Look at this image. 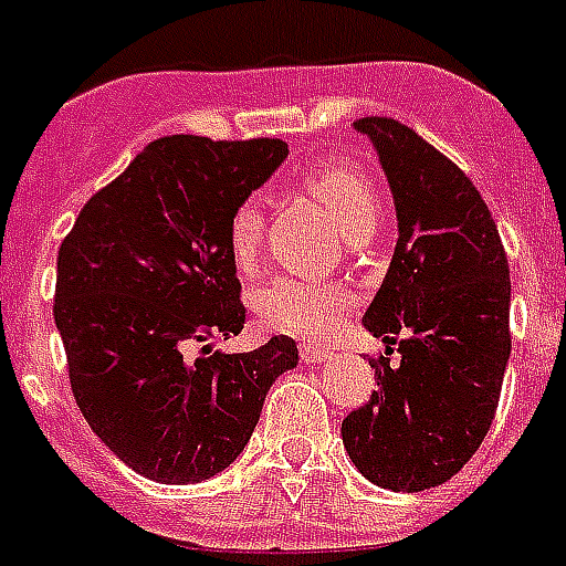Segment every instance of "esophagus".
Here are the masks:
<instances>
[{"instance_id": "esophagus-1", "label": "esophagus", "mask_w": 566, "mask_h": 566, "mask_svg": "<svg viewBox=\"0 0 566 566\" xmlns=\"http://www.w3.org/2000/svg\"><path fill=\"white\" fill-rule=\"evenodd\" d=\"M332 349L319 344H300V358L305 364H328L332 361Z\"/></svg>"}]
</instances>
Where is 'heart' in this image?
Returning <instances> with one entry per match:
<instances>
[{
	"instance_id": "b5f03b06",
	"label": "heart",
	"mask_w": 566,
	"mask_h": 566,
	"mask_svg": "<svg viewBox=\"0 0 566 566\" xmlns=\"http://www.w3.org/2000/svg\"><path fill=\"white\" fill-rule=\"evenodd\" d=\"M300 188L326 208L349 238L373 234L378 222V190L370 176L353 164L323 161L300 179ZM229 255L240 273L255 270L264 243V208L258 196H247L231 211L226 226ZM349 308V293L340 284H317L279 275L258 287L255 311L270 332L300 337H326Z\"/></svg>"
}]
</instances>
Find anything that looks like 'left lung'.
Listing matches in <instances>:
<instances>
[{
	"label": "left lung",
	"mask_w": 566,
	"mask_h": 566,
	"mask_svg": "<svg viewBox=\"0 0 566 566\" xmlns=\"http://www.w3.org/2000/svg\"><path fill=\"white\" fill-rule=\"evenodd\" d=\"M355 128L390 181L399 240L364 314L385 340L370 361L378 390L340 434L373 484L417 493L452 479L491 429L511 355L509 258L482 193L447 155L399 119Z\"/></svg>",
	"instance_id": "obj_1"
}]
</instances>
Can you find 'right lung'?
<instances>
[{"label":"right lung","instance_id":"1","mask_svg":"<svg viewBox=\"0 0 566 566\" xmlns=\"http://www.w3.org/2000/svg\"><path fill=\"white\" fill-rule=\"evenodd\" d=\"M287 158L275 137L153 140L93 193L57 249L55 326L75 405L135 473L193 484L252 438L293 337L211 349L247 308L226 243L231 211Z\"/></svg>","mask_w":566,"mask_h":566}]
</instances>
